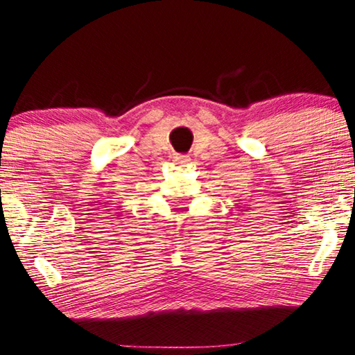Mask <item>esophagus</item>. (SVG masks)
I'll list each match as a JSON object with an SVG mask.
<instances>
[{
  "label": "esophagus",
  "instance_id": "esophagus-1",
  "mask_svg": "<svg viewBox=\"0 0 355 355\" xmlns=\"http://www.w3.org/2000/svg\"><path fill=\"white\" fill-rule=\"evenodd\" d=\"M175 160H178V162H187L188 157H187V155H180V154H177V155H175Z\"/></svg>",
  "mask_w": 355,
  "mask_h": 355
}]
</instances>
